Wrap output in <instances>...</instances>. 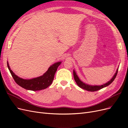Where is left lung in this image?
<instances>
[{
	"instance_id": "left-lung-1",
	"label": "left lung",
	"mask_w": 128,
	"mask_h": 128,
	"mask_svg": "<svg viewBox=\"0 0 128 128\" xmlns=\"http://www.w3.org/2000/svg\"><path fill=\"white\" fill-rule=\"evenodd\" d=\"M118 72V68L117 69V70H116V72L114 75L113 76V77H112V78L110 81H108V82H107L106 83L104 84L103 85H101V86H91V85H88V84L83 83V82H82V81L80 80L79 77L76 74V72H75V71L74 70H73V75H74V79H75V82L77 83V86H78L79 87H80L82 88H83L86 90L88 91L94 92V91L99 90H100V89H102L104 87H106L107 86H108L112 82H113V80H115L116 76V75H117Z\"/></svg>"
}]
</instances>
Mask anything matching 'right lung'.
<instances>
[{"mask_svg":"<svg viewBox=\"0 0 128 128\" xmlns=\"http://www.w3.org/2000/svg\"><path fill=\"white\" fill-rule=\"evenodd\" d=\"M61 63V62H58L54 64L48 68V70L42 76L30 80L23 79L15 75L10 69L8 62L7 67L15 82L18 86L26 90L35 91L46 88L52 83L55 73L57 70L58 66Z\"/></svg>","mask_w":128,"mask_h":128,"instance_id":"1","label":"right lung"}]
</instances>
